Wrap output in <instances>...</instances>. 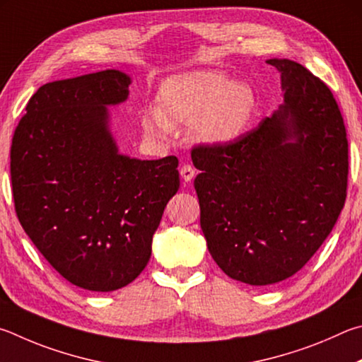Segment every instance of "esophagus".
<instances>
[{
  "instance_id": "1",
  "label": "esophagus",
  "mask_w": 362,
  "mask_h": 362,
  "mask_svg": "<svg viewBox=\"0 0 362 362\" xmlns=\"http://www.w3.org/2000/svg\"><path fill=\"white\" fill-rule=\"evenodd\" d=\"M180 173H181V177H182V180H185L186 182H189V181H192V180H194V176H195V168L192 167V165L185 163V165H182V167H181Z\"/></svg>"
}]
</instances>
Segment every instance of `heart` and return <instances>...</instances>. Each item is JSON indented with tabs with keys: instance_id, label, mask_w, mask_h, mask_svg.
Wrapping results in <instances>:
<instances>
[{
	"instance_id": "b5f03b06",
	"label": "heart",
	"mask_w": 362,
	"mask_h": 362,
	"mask_svg": "<svg viewBox=\"0 0 362 362\" xmlns=\"http://www.w3.org/2000/svg\"><path fill=\"white\" fill-rule=\"evenodd\" d=\"M252 88L218 71H194L168 79L158 92V112L149 111L143 125L149 135L194 125L205 143H229L246 130L255 114Z\"/></svg>"
}]
</instances>
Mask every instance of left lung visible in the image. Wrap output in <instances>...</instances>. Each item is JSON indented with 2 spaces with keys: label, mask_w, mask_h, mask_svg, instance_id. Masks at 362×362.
I'll use <instances>...</instances> for the list:
<instances>
[{
  "label": "left lung",
  "mask_w": 362,
  "mask_h": 362,
  "mask_svg": "<svg viewBox=\"0 0 362 362\" xmlns=\"http://www.w3.org/2000/svg\"><path fill=\"white\" fill-rule=\"evenodd\" d=\"M284 105L229 143L191 151L200 227L221 270L265 286L318 251L346 199L348 139L332 92L300 63L272 59Z\"/></svg>",
  "instance_id": "8db88e82"
}]
</instances>
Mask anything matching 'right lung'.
<instances>
[{
    "mask_svg": "<svg viewBox=\"0 0 362 362\" xmlns=\"http://www.w3.org/2000/svg\"><path fill=\"white\" fill-rule=\"evenodd\" d=\"M130 78L106 69L44 84L11 144L17 218L46 261L74 286L107 293L141 274L152 235L180 187L177 158L120 156L107 105Z\"/></svg>",
    "mask_w": 362,
    "mask_h": 362,
    "instance_id": "1",
    "label": "right lung"
}]
</instances>
